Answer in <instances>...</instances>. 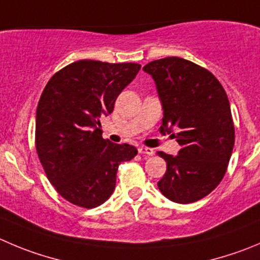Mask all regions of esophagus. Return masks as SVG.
<instances>
[{
  "mask_svg": "<svg viewBox=\"0 0 260 260\" xmlns=\"http://www.w3.org/2000/svg\"><path fill=\"white\" fill-rule=\"evenodd\" d=\"M138 152L140 154H147V155H153L154 154V150L152 148H148V147H139L138 148Z\"/></svg>",
  "mask_w": 260,
  "mask_h": 260,
  "instance_id": "34e87169",
  "label": "esophagus"
}]
</instances>
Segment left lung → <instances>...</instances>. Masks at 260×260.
<instances>
[{"label":"left lung","instance_id":"obj_1","mask_svg":"<svg viewBox=\"0 0 260 260\" xmlns=\"http://www.w3.org/2000/svg\"><path fill=\"white\" fill-rule=\"evenodd\" d=\"M143 70L154 79L162 102L160 133L175 130L172 137L181 145L175 157L157 152L167 163L158 189L175 203H194L218 186L234 149L226 91L211 71L184 58H160Z\"/></svg>","mask_w":260,"mask_h":260}]
</instances>
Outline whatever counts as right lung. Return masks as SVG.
Returning a JSON list of instances; mask_svg holds the SVG:
<instances>
[{"label": "right lung", "instance_id": "1", "mask_svg": "<svg viewBox=\"0 0 260 260\" xmlns=\"http://www.w3.org/2000/svg\"><path fill=\"white\" fill-rule=\"evenodd\" d=\"M139 63L80 60L54 74L37 107L36 148L47 179L75 206L95 208L112 195L121 162L138 149L102 138L101 117L113 111Z\"/></svg>", "mask_w": 260, "mask_h": 260}]
</instances>
